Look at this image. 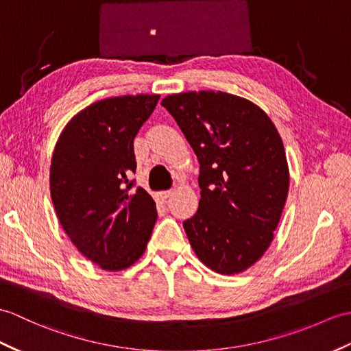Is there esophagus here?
Wrapping results in <instances>:
<instances>
[{
	"label": "esophagus",
	"mask_w": 351,
	"mask_h": 351,
	"mask_svg": "<svg viewBox=\"0 0 351 351\" xmlns=\"http://www.w3.org/2000/svg\"><path fill=\"white\" fill-rule=\"evenodd\" d=\"M157 195H158V199H160V200L165 202V200H167V199L170 197V195H172V190H167V191H160Z\"/></svg>",
	"instance_id": "esophagus-1"
}]
</instances>
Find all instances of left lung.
I'll list each match as a JSON object with an SVG mask.
<instances>
[{
  "mask_svg": "<svg viewBox=\"0 0 351 351\" xmlns=\"http://www.w3.org/2000/svg\"><path fill=\"white\" fill-rule=\"evenodd\" d=\"M161 104L200 165L199 209L184 221L190 245L217 274L247 271L271 245L287 200L278 130L257 104L223 91L172 94Z\"/></svg>",
  "mask_w": 351,
  "mask_h": 351,
  "instance_id": "left-lung-1",
  "label": "left lung"
}]
</instances>
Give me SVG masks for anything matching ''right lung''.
<instances>
[{"label": "right lung", "instance_id": "obj_1", "mask_svg": "<svg viewBox=\"0 0 351 351\" xmlns=\"http://www.w3.org/2000/svg\"><path fill=\"white\" fill-rule=\"evenodd\" d=\"M160 100L158 94L112 97L77 112L55 143L49 172L51 197L65 234L104 271L119 272L143 256L156 202L136 173L133 141Z\"/></svg>", "mask_w": 351, "mask_h": 351}]
</instances>
